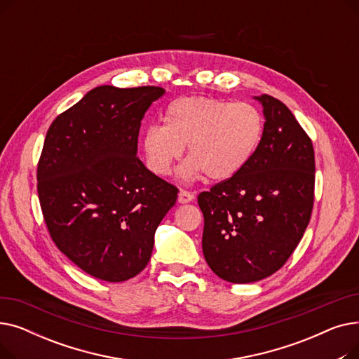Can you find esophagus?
<instances>
[{"instance_id":"esophagus-1","label":"esophagus","mask_w":359,"mask_h":359,"mask_svg":"<svg viewBox=\"0 0 359 359\" xmlns=\"http://www.w3.org/2000/svg\"><path fill=\"white\" fill-rule=\"evenodd\" d=\"M194 198H195L194 194L187 192V191H180L177 201H179V203H189V202L194 201Z\"/></svg>"}]
</instances>
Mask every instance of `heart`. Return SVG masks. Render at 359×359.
<instances>
[{"label":"heart","instance_id":"b5f03b06","mask_svg":"<svg viewBox=\"0 0 359 359\" xmlns=\"http://www.w3.org/2000/svg\"><path fill=\"white\" fill-rule=\"evenodd\" d=\"M263 135L260 111L244 102L230 103L205 96H186L170 103L163 126H148L140 140L144 163L151 173L164 177L182 156L183 180L205 173L212 180L237 175L255 156Z\"/></svg>","mask_w":359,"mask_h":359}]
</instances>
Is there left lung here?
Masks as SVG:
<instances>
[{
  "label": "left lung",
  "mask_w": 359,
  "mask_h": 359,
  "mask_svg": "<svg viewBox=\"0 0 359 359\" xmlns=\"http://www.w3.org/2000/svg\"><path fill=\"white\" fill-rule=\"evenodd\" d=\"M263 107V135L237 175L198 196L202 250L215 275L233 284L268 278L292 255L314 201V149L292 111L275 97Z\"/></svg>",
  "instance_id": "left-lung-1"
}]
</instances>
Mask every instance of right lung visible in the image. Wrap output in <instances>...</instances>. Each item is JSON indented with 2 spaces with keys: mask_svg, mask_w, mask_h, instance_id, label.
Segmentation results:
<instances>
[{
  "mask_svg": "<svg viewBox=\"0 0 359 359\" xmlns=\"http://www.w3.org/2000/svg\"><path fill=\"white\" fill-rule=\"evenodd\" d=\"M161 87L100 86L56 118L37 165L49 234L71 262L107 282L137 276L177 189L137 157L141 121Z\"/></svg>",
  "mask_w": 359,
  "mask_h": 359,
  "instance_id": "add662e5",
  "label": "right lung"
}]
</instances>
